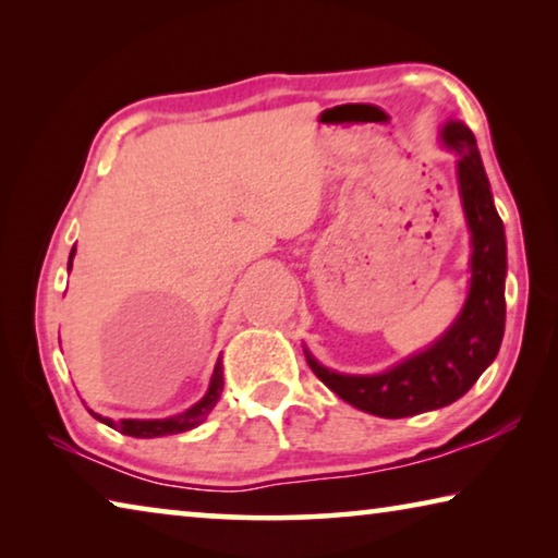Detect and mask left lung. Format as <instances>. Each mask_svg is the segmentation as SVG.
<instances>
[{
	"label": "left lung",
	"instance_id": "8db88e82",
	"mask_svg": "<svg viewBox=\"0 0 558 558\" xmlns=\"http://www.w3.org/2000/svg\"><path fill=\"white\" fill-rule=\"evenodd\" d=\"M442 143L460 155V196L472 231L470 295L456 325L426 352L376 376L335 374L307 354L310 369L327 389L381 418H405L458 401L495 362L505 337V226L472 130L452 120L442 128Z\"/></svg>",
	"mask_w": 558,
	"mask_h": 558
}]
</instances>
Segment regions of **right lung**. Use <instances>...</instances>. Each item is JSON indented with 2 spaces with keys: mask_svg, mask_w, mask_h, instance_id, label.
<instances>
[{
  "mask_svg": "<svg viewBox=\"0 0 558 558\" xmlns=\"http://www.w3.org/2000/svg\"><path fill=\"white\" fill-rule=\"evenodd\" d=\"M75 251V248H73ZM73 251H71V258H73ZM69 270H71V260H69ZM221 391H223V366L221 362L216 364L214 376H211V386L209 391H206L204 399L199 403H194L192 409H186L184 413L172 415V418H159V421H118L112 423L110 418H102V415L93 413L98 421L106 423V426L116 428L120 433H125V436L132 438H157V436H172V433H184V430H192L199 426V423L206 418V415L211 413V409L221 399Z\"/></svg>",
  "mask_w": 558,
  "mask_h": 558,
  "instance_id": "1",
  "label": "right lung"
}]
</instances>
